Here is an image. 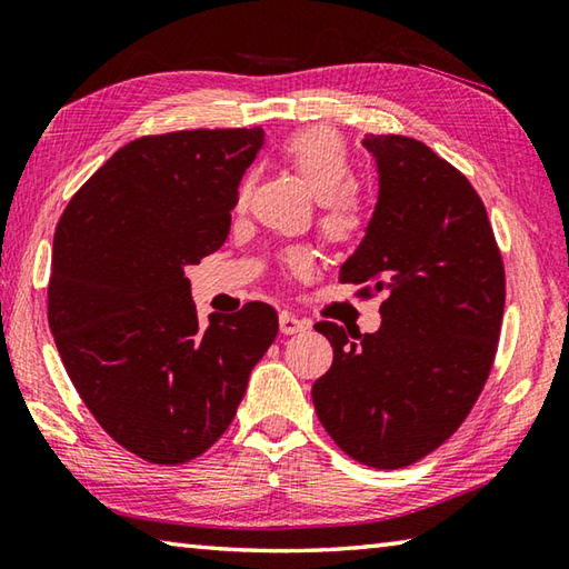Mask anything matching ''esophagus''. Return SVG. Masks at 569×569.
<instances>
[{
	"label": "esophagus",
	"instance_id": "obj_1",
	"mask_svg": "<svg viewBox=\"0 0 569 569\" xmlns=\"http://www.w3.org/2000/svg\"><path fill=\"white\" fill-rule=\"evenodd\" d=\"M278 326H281V332H286V336H293V332L308 330L310 322L306 318H298L293 313H288V310H283V313L278 316Z\"/></svg>",
	"mask_w": 569,
	"mask_h": 569
}]
</instances>
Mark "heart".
<instances>
[{
    "label": "heart",
    "instance_id": "1",
    "mask_svg": "<svg viewBox=\"0 0 569 569\" xmlns=\"http://www.w3.org/2000/svg\"><path fill=\"white\" fill-rule=\"evenodd\" d=\"M281 158L306 182L318 199V221L326 237L348 243L360 239L370 224V202L358 184H352V160L348 144L332 128L313 126L296 130L281 144ZM251 174L237 189V207L249 202ZM283 261L293 273H306L313 266L308 249H288Z\"/></svg>",
    "mask_w": 569,
    "mask_h": 569
}]
</instances>
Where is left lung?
Listing matches in <instances>:
<instances>
[{
  "mask_svg": "<svg viewBox=\"0 0 569 569\" xmlns=\"http://www.w3.org/2000/svg\"><path fill=\"white\" fill-rule=\"evenodd\" d=\"M380 197L340 269L360 298L385 293L377 332L316 322L332 345L313 385L320 425L355 461L402 469L439 449L491 375L506 271L486 207L466 174L407 136L362 140Z\"/></svg>",
  "mask_w": 569,
  "mask_h": 569,
  "instance_id": "obj_1",
  "label": "left lung"
}]
</instances>
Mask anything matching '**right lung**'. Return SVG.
I'll return each mask as SVG.
<instances>
[{
    "instance_id": "right-lung-1",
    "label": "right lung",
    "mask_w": 569,
    "mask_h": 569,
    "mask_svg": "<svg viewBox=\"0 0 569 569\" xmlns=\"http://www.w3.org/2000/svg\"><path fill=\"white\" fill-rule=\"evenodd\" d=\"M261 128L132 140L93 172L53 233L49 328L76 392L140 459L177 466L231 425L278 316L251 300L204 328L184 269L227 241Z\"/></svg>"
}]
</instances>
